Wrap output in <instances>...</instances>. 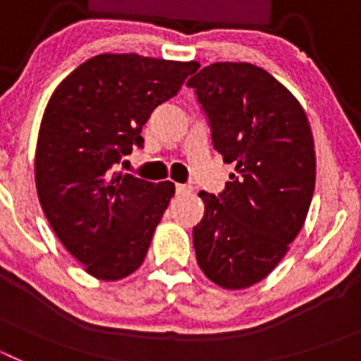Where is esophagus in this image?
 I'll use <instances>...</instances> for the list:
<instances>
[{
    "mask_svg": "<svg viewBox=\"0 0 361 361\" xmlns=\"http://www.w3.org/2000/svg\"><path fill=\"white\" fill-rule=\"evenodd\" d=\"M175 191H177V195H188V193L193 191V188L186 186V184H177V186H175Z\"/></svg>",
    "mask_w": 361,
    "mask_h": 361,
    "instance_id": "esophagus-1",
    "label": "esophagus"
}]
</instances>
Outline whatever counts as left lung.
Instances as JSON below:
<instances>
[{"label": "left lung", "instance_id": "1", "mask_svg": "<svg viewBox=\"0 0 361 361\" xmlns=\"http://www.w3.org/2000/svg\"><path fill=\"white\" fill-rule=\"evenodd\" d=\"M188 86L215 149L235 164L219 197L199 193L197 262L220 288H251L279 266L307 216L317 180L311 126L295 95L251 63H213Z\"/></svg>", "mask_w": 361, "mask_h": 361}]
</instances>
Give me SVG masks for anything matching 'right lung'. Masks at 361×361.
Returning a JSON list of instances; mask_svg holds the SVG:
<instances>
[{
  "instance_id": "add662e5",
  "label": "right lung",
  "mask_w": 361,
  "mask_h": 361,
  "mask_svg": "<svg viewBox=\"0 0 361 361\" xmlns=\"http://www.w3.org/2000/svg\"><path fill=\"white\" fill-rule=\"evenodd\" d=\"M195 70V61L101 54L54 90L37 135L36 190L54 233L88 275L116 282L145 262L175 184L114 166L142 148L152 111Z\"/></svg>"
}]
</instances>
